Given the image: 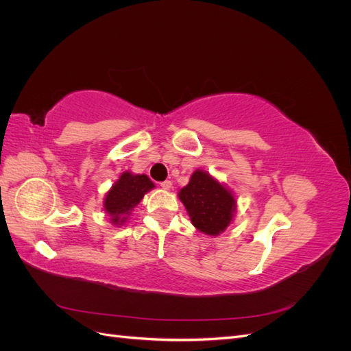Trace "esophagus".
Returning a JSON list of instances; mask_svg holds the SVG:
<instances>
[{
    "label": "esophagus",
    "instance_id": "esophagus-1",
    "mask_svg": "<svg viewBox=\"0 0 351 351\" xmlns=\"http://www.w3.org/2000/svg\"><path fill=\"white\" fill-rule=\"evenodd\" d=\"M161 187H162L164 190H169V189L173 187V183L169 182V180H165V182H162V183H161Z\"/></svg>",
    "mask_w": 351,
    "mask_h": 351
}]
</instances>
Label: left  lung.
<instances>
[{
	"mask_svg": "<svg viewBox=\"0 0 351 351\" xmlns=\"http://www.w3.org/2000/svg\"><path fill=\"white\" fill-rule=\"evenodd\" d=\"M192 224L206 236H219L232 222L237 212L234 193L205 169L197 168L189 184L178 192Z\"/></svg>",
	"mask_w": 351,
	"mask_h": 351,
	"instance_id": "obj_1",
	"label": "left lung"
}]
</instances>
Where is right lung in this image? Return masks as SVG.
I'll list each match as a JSON object with an SVG mask.
<instances>
[{
  "mask_svg": "<svg viewBox=\"0 0 351 351\" xmlns=\"http://www.w3.org/2000/svg\"><path fill=\"white\" fill-rule=\"evenodd\" d=\"M152 189H155V184L146 174L121 173L104 199V210L110 217L111 224L115 227L124 226L132 210Z\"/></svg>",
  "mask_w": 351,
  "mask_h": 351,
  "instance_id": "right-lung-1",
  "label": "right lung"
}]
</instances>
